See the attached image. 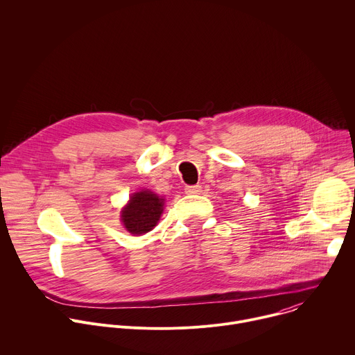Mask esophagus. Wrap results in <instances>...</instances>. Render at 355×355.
<instances>
[{
  "label": "esophagus",
  "mask_w": 355,
  "mask_h": 355,
  "mask_svg": "<svg viewBox=\"0 0 355 355\" xmlns=\"http://www.w3.org/2000/svg\"><path fill=\"white\" fill-rule=\"evenodd\" d=\"M200 191H202L200 185H187L185 187L187 195H196V193H200Z\"/></svg>",
  "instance_id": "1"
}]
</instances>
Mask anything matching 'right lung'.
Returning <instances> with one entry per match:
<instances>
[{
    "instance_id": "obj_1",
    "label": "right lung",
    "mask_w": 355,
    "mask_h": 355,
    "mask_svg": "<svg viewBox=\"0 0 355 355\" xmlns=\"http://www.w3.org/2000/svg\"><path fill=\"white\" fill-rule=\"evenodd\" d=\"M163 206L164 199L155 192L149 189L135 192L121 210V221L131 234H145L156 227L163 213Z\"/></svg>"
}]
</instances>
